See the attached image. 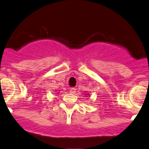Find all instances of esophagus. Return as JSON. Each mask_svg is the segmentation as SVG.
<instances>
[{
    "label": "esophagus",
    "mask_w": 149,
    "mask_h": 149,
    "mask_svg": "<svg viewBox=\"0 0 149 149\" xmlns=\"http://www.w3.org/2000/svg\"><path fill=\"white\" fill-rule=\"evenodd\" d=\"M76 89H75V88H71V89H70V92H71V94H75V93H76Z\"/></svg>",
    "instance_id": "esophagus-1"
}]
</instances>
